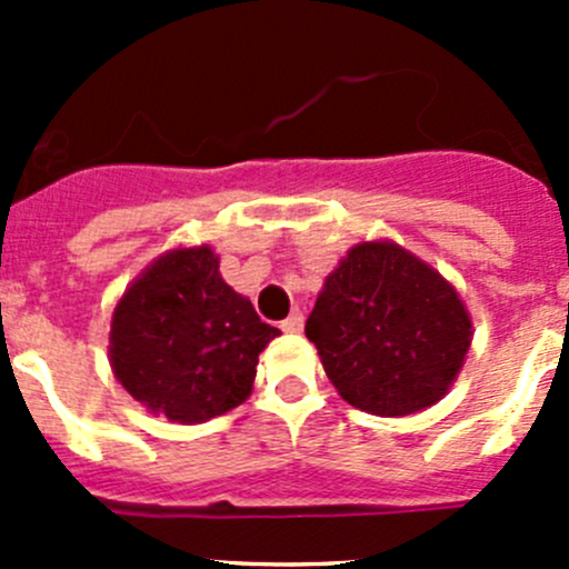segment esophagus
<instances>
[{"mask_svg": "<svg viewBox=\"0 0 569 569\" xmlns=\"http://www.w3.org/2000/svg\"><path fill=\"white\" fill-rule=\"evenodd\" d=\"M302 321H306V319H302L300 311H291L289 317L280 321V327H283L286 332H300L302 330Z\"/></svg>", "mask_w": 569, "mask_h": 569, "instance_id": "1", "label": "esophagus"}]
</instances>
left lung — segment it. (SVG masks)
<instances>
[{
  "label": "left lung",
  "instance_id": "obj_1",
  "mask_svg": "<svg viewBox=\"0 0 569 569\" xmlns=\"http://www.w3.org/2000/svg\"><path fill=\"white\" fill-rule=\"evenodd\" d=\"M306 336L343 401L396 418L449 393L473 321L432 263L391 239H369L325 278Z\"/></svg>",
  "mask_w": 569,
  "mask_h": 569
}]
</instances>
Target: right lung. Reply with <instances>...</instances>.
Instances as JSON below:
<instances>
[{"label":"right lung","mask_w":569,"mask_h":569,"mask_svg":"<svg viewBox=\"0 0 569 569\" xmlns=\"http://www.w3.org/2000/svg\"><path fill=\"white\" fill-rule=\"evenodd\" d=\"M280 336L220 274L211 244L153 258L120 295L109 366L148 412L203 423L252 393L258 355Z\"/></svg>","instance_id":"right-lung-1"}]
</instances>
